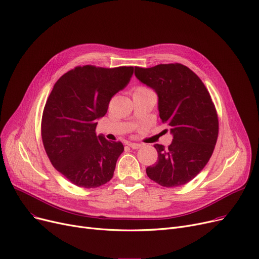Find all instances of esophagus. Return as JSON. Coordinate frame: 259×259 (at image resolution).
<instances>
[{
	"label": "esophagus",
	"mask_w": 259,
	"mask_h": 259,
	"mask_svg": "<svg viewBox=\"0 0 259 259\" xmlns=\"http://www.w3.org/2000/svg\"><path fill=\"white\" fill-rule=\"evenodd\" d=\"M127 145L129 146V147H131L132 149H139V148L142 147V145L138 144V143H131V142H129Z\"/></svg>",
	"instance_id": "1"
}]
</instances>
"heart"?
I'll return each mask as SVG.
<instances>
[{
  "instance_id": "b5f03b06",
  "label": "heart",
  "mask_w": 259,
  "mask_h": 259,
  "mask_svg": "<svg viewBox=\"0 0 259 259\" xmlns=\"http://www.w3.org/2000/svg\"><path fill=\"white\" fill-rule=\"evenodd\" d=\"M143 89H145V88H139L138 90H143Z\"/></svg>"
}]
</instances>
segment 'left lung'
<instances>
[{
	"label": "left lung",
	"instance_id": "left-lung-1",
	"mask_svg": "<svg viewBox=\"0 0 259 259\" xmlns=\"http://www.w3.org/2000/svg\"><path fill=\"white\" fill-rule=\"evenodd\" d=\"M138 79L157 95L160 118L170 128L172 142L155 144L157 161L147 176L165 187L184 185L207 164L218 138V117L200 78L180 63L134 67Z\"/></svg>",
	"mask_w": 259,
	"mask_h": 259
}]
</instances>
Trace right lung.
Segmentation results:
<instances>
[{"mask_svg":"<svg viewBox=\"0 0 259 259\" xmlns=\"http://www.w3.org/2000/svg\"><path fill=\"white\" fill-rule=\"evenodd\" d=\"M133 70L77 66L55 83L42 115V141L53 166L73 184L94 188L113 177L123 146L96 136L95 129L112 96L129 83Z\"/></svg>","mask_w":259,"mask_h":259,"instance_id":"1","label":"right lung"}]
</instances>
